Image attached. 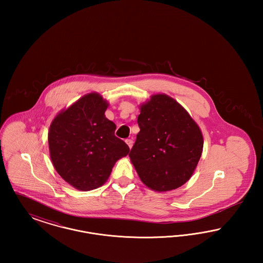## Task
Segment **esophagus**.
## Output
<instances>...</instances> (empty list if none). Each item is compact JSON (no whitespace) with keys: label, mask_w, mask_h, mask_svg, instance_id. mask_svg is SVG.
Wrapping results in <instances>:
<instances>
[{"label":"esophagus","mask_w":263,"mask_h":263,"mask_svg":"<svg viewBox=\"0 0 263 263\" xmlns=\"http://www.w3.org/2000/svg\"><path fill=\"white\" fill-rule=\"evenodd\" d=\"M125 142L126 144L128 145V147L131 149L132 146H133V140H131V139H126Z\"/></svg>","instance_id":"34e87169"}]
</instances>
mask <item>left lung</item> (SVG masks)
<instances>
[{
  "instance_id": "obj_1",
  "label": "left lung",
  "mask_w": 263,
  "mask_h": 263,
  "mask_svg": "<svg viewBox=\"0 0 263 263\" xmlns=\"http://www.w3.org/2000/svg\"><path fill=\"white\" fill-rule=\"evenodd\" d=\"M137 122L140 132L129 157L143 183L159 192L183 185L203 150L198 125L165 95L153 96L143 104Z\"/></svg>"
}]
</instances>
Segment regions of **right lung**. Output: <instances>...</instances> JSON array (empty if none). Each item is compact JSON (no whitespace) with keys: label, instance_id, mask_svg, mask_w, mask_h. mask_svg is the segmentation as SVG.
Segmentation results:
<instances>
[{"label":"right lung","instance_id":"add662e5","mask_svg":"<svg viewBox=\"0 0 263 263\" xmlns=\"http://www.w3.org/2000/svg\"><path fill=\"white\" fill-rule=\"evenodd\" d=\"M106 108L107 103L100 95L89 93L59 113L51 123V161L63 179L79 190L100 187L116 161L130 151L124 141L114 135L116 125L105 117Z\"/></svg>","mask_w":263,"mask_h":263}]
</instances>
